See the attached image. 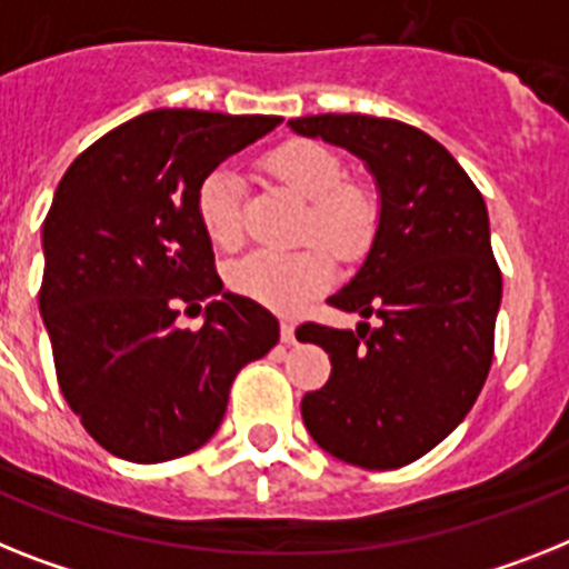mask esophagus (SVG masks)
<instances>
[{
    "label": "esophagus",
    "mask_w": 569,
    "mask_h": 569,
    "mask_svg": "<svg viewBox=\"0 0 569 569\" xmlns=\"http://www.w3.org/2000/svg\"><path fill=\"white\" fill-rule=\"evenodd\" d=\"M280 338H283V343H295V323L292 321H280Z\"/></svg>",
    "instance_id": "1"
}]
</instances>
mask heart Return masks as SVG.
<instances>
[{
	"label": "heart",
	"mask_w": 569,
	"mask_h": 569,
	"mask_svg": "<svg viewBox=\"0 0 569 569\" xmlns=\"http://www.w3.org/2000/svg\"><path fill=\"white\" fill-rule=\"evenodd\" d=\"M266 167L286 188L309 202L307 237H321L332 251L350 257L370 242L376 208L358 188L343 184V164L318 141H289L277 147ZM196 217L217 248L242 242V181L231 164L213 167L196 190ZM336 260L327 248L309 246L292 254L257 251L228 269V286L248 300L277 312H295L332 283Z\"/></svg>",
	"instance_id": "obj_1"
}]
</instances>
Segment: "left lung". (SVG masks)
<instances>
[{
  "mask_svg": "<svg viewBox=\"0 0 569 569\" xmlns=\"http://www.w3.org/2000/svg\"><path fill=\"white\" fill-rule=\"evenodd\" d=\"M289 127L352 152L379 190L370 251L329 298L379 327L298 329L332 361L327 385L300 402L303 425L338 460L399 469L455 431L489 376L503 295L489 211L455 156L417 127L370 114H307Z\"/></svg>",
  "mask_w": 569,
  "mask_h": 569,
  "instance_id": "1",
  "label": "left lung"
}]
</instances>
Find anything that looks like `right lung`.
I'll return each mask as SVG.
<instances>
[{
    "label": "right lung",
    "instance_id": "obj_1",
    "mask_svg": "<svg viewBox=\"0 0 569 569\" xmlns=\"http://www.w3.org/2000/svg\"><path fill=\"white\" fill-rule=\"evenodd\" d=\"M277 114L152 109L71 161L42 222L40 315L57 381L109 455L164 462L202 448L242 367L280 338L269 309L226 292L196 217L199 181ZM202 330L174 327L184 302Z\"/></svg>",
    "mask_w": 569,
    "mask_h": 569
}]
</instances>
